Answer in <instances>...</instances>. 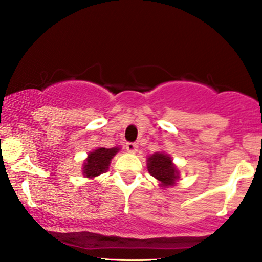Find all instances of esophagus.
<instances>
[{"instance_id": "obj_1", "label": "esophagus", "mask_w": 262, "mask_h": 262, "mask_svg": "<svg viewBox=\"0 0 262 262\" xmlns=\"http://www.w3.org/2000/svg\"><path fill=\"white\" fill-rule=\"evenodd\" d=\"M125 149H127L129 153H135L138 151V145L133 144V142H128V144L125 145Z\"/></svg>"}]
</instances>
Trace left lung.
<instances>
[{
	"mask_svg": "<svg viewBox=\"0 0 262 262\" xmlns=\"http://www.w3.org/2000/svg\"><path fill=\"white\" fill-rule=\"evenodd\" d=\"M147 170L162 188L175 186L180 180L179 169L172 163L171 157L164 152H156L147 157Z\"/></svg>",
	"mask_w": 262,
	"mask_h": 262,
	"instance_id": "obj_1",
	"label": "left lung"
}]
</instances>
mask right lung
Wrapping results in <instances>:
<instances>
[{
    "label": "right lung",
    "instance_id": "add662e5",
    "mask_svg": "<svg viewBox=\"0 0 262 262\" xmlns=\"http://www.w3.org/2000/svg\"><path fill=\"white\" fill-rule=\"evenodd\" d=\"M121 151L120 147H98L91 151L82 164L83 177L92 180L109 170L111 159Z\"/></svg>",
    "mask_w": 262,
    "mask_h": 262
}]
</instances>
